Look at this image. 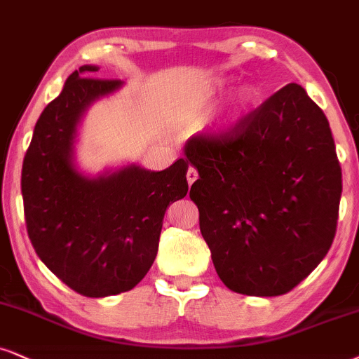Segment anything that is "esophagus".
I'll return each instance as SVG.
<instances>
[{"mask_svg":"<svg viewBox=\"0 0 359 359\" xmlns=\"http://www.w3.org/2000/svg\"><path fill=\"white\" fill-rule=\"evenodd\" d=\"M187 180H188V184H189V187H191V184L194 183V181L198 180V171L194 170L193 166H189V168H188V171H187Z\"/></svg>","mask_w":359,"mask_h":359,"instance_id":"esophagus-1","label":"esophagus"}]
</instances>
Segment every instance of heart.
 Returning a JSON list of instances; mask_svg holds the SVG:
<instances>
[{"instance_id": "heart-1", "label": "heart", "mask_w": 359, "mask_h": 359, "mask_svg": "<svg viewBox=\"0 0 359 359\" xmlns=\"http://www.w3.org/2000/svg\"><path fill=\"white\" fill-rule=\"evenodd\" d=\"M251 101H253V95H251V91L248 90H241L240 93L236 95V98H234V103H233V118H236L238 114H241L248 106L251 104Z\"/></svg>"}]
</instances>
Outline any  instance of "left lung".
Returning a JSON list of instances; mask_svg holds the SVG:
<instances>
[{"label":"left lung","instance_id":"obj_1","mask_svg":"<svg viewBox=\"0 0 359 359\" xmlns=\"http://www.w3.org/2000/svg\"><path fill=\"white\" fill-rule=\"evenodd\" d=\"M189 198L221 281L234 293L280 296L298 286L334 240L341 166L330 123L290 83L218 135L193 136Z\"/></svg>","mask_w":359,"mask_h":359}]
</instances>
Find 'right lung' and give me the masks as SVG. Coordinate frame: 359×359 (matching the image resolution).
Returning a JSON list of instances; mask_svg holds the SVG:
<instances>
[{"label": "right lung", "instance_id": "1", "mask_svg": "<svg viewBox=\"0 0 359 359\" xmlns=\"http://www.w3.org/2000/svg\"><path fill=\"white\" fill-rule=\"evenodd\" d=\"M85 65L36 121L21 171L28 236L39 259L88 298L130 291L158 253L166 208L188 193V161L163 171L131 165L90 178L74 165V138L93 101L121 88Z\"/></svg>", "mask_w": 359, "mask_h": 359}]
</instances>
